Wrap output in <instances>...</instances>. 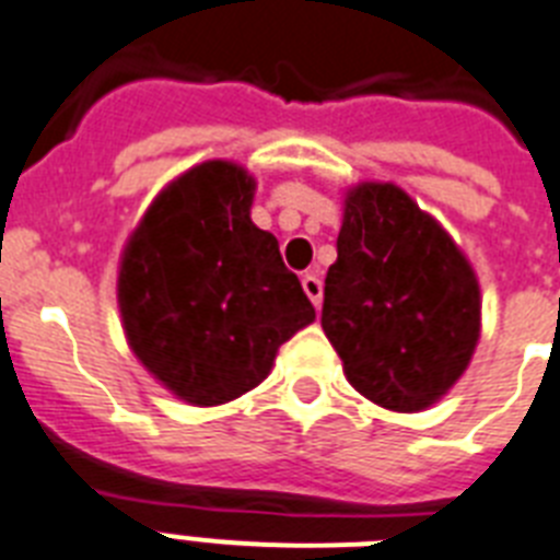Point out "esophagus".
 <instances>
[{
  "mask_svg": "<svg viewBox=\"0 0 560 560\" xmlns=\"http://www.w3.org/2000/svg\"><path fill=\"white\" fill-rule=\"evenodd\" d=\"M302 288H304V293H307V299L313 302V307H322V279L319 276L307 272V276L302 279Z\"/></svg>",
  "mask_w": 560,
  "mask_h": 560,
  "instance_id": "1",
  "label": "esophagus"
}]
</instances>
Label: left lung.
I'll use <instances>...</instances> for the list:
<instances>
[{
  "mask_svg": "<svg viewBox=\"0 0 560 560\" xmlns=\"http://www.w3.org/2000/svg\"><path fill=\"white\" fill-rule=\"evenodd\" d=\"M322 330L362 397L388 411H425L475 357V267L406 189L362 180L345 192Z\"/></svg>",
  "mask_w": 560,
  "mask_h": 560,
  "instance_id": "1",
  "label": "left lung"
}]
</instances>
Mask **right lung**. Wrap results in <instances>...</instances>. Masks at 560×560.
<instances>
[{
    "label": "right lung",
    "instance_id": "add662e5",
    "mask_svg": "<svg viewBox=\"0 0 560 560\" xmlns=\"http://www.w3.org/2000/svg\"><path fill=\"white\" fill-rule=\"evenodd\" d=\"M256 177L203 161L158 192L117 272L122 330L140 365L189 406L265 383L276 353L316 319L279 241L249 218Z\"/></svg>",
    "mask_w": 560,
    "mask_h": 560
}]
</instances>
